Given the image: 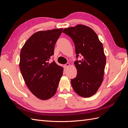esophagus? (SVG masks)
Listing matches in <instances>:
<instances>
[{"instance_id":"34e87169","label":"esophagus","mask_w":128,"mask_h":128,"mask_svg":"<svg viewBox=\"0 0 128 128\" xmlns=\"http://www.w3.org/2000/svg\"><path fill=\"white\" fill-rule=\"evenodd\" d=\"M69 66H70V64H69V63H67L66 64H65L64 65V67L65 68H67V67H68Z\"/></svg>"}]
</instances>
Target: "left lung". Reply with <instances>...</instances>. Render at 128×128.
Returning a JSON list of instances; mask_svg holds the SVG:
<instances>
[{
  "mask_svg": "<svg viewBox=\"0 0 128 128\" xmlns=\"http://www.w3.org/2000/svg\"><path fill=\"white\" fill-rule=\"evenodd\" d=\"M62 32L74 42L77 59L82 56V60L74 62L77 74L71 80L72 87L77 94L90 97L98 91L104 80L106 56L102 44L94 30L86 26L65 28Z\"/></svg>",
  "mask_w": 128,
  "mask_h": 128,
  "instance_id": "left-lung-1",
  "label": "left lung"
}]
</instances>
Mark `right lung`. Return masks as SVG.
Masks as SVG:
<instances>
[{
    "label": "right lung",
    "mask_w": 128,
    "mask_h": 128,
    "mask_svg": "<svg viewBox=\"0 0 128 128\" xmlns=\"http://www.w3.org/2000/svg\"><path fill=\"white\" fill-rule=\"evenodd\" d=\"M62 28L40 31L25 42L20 52V68L24 82L32 94L41 100L56 94L64 69L48 61Z\"/></svg>",
    "instance_id": "obj_1"
}]
</instances>
